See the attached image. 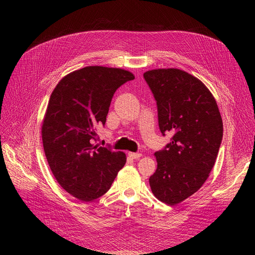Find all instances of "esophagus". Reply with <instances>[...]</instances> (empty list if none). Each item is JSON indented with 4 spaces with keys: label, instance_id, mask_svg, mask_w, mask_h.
Wrapping results in <instances>:
<instances>
[{
    "label": "esophagus",
    "instance_id": "esophagus-1",
    "mask_svg": "<svg viewBox=\"0 0 255 255\" xmlns=\"http://www.w3.org/2000/svg\"><path fill=\"white\" fill-rule=\"evenodd\" d=\"M128 156L129 157H132V158H134V159H137V158H139V157H141L142 156V154L141 153H139V152H129L128 153Z\"/></svg>",
    "mask_w": 255,
    "mask_h": 255
}]
</instances>
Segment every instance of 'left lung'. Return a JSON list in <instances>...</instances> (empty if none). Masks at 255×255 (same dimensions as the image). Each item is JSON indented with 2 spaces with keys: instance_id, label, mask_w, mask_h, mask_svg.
I'll return each instance as SVG.
<instances>
[{
  "instance_id": "obj_1",
  "label": "left lung",
  "mask_w": 255,
  "mask_h": 255,
  "mask_svg": "<svg viewBox=\"0 0 255 255\" xmlns=\"http://www.w3.org/2000/svg\"><path fill=\"white\" fill-rule=\"evenodd\" d=\"M157 105L161 134L171 142L155 152L150 187L159 201L175 205L201 188L218 155L223 125L216 100L199 79L180 69L143 73Z\"/></svg>"
}]
</instances>
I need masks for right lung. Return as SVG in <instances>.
Segmentation results:
<instances>
[{"mask_svg": "<svg viewBox=\"0 0 255 255\" xmlns=\"http://www.w3.org/2000/svg\"><path fill=\"white\" fill-rule=\"evenodd\" d=\"M133 73L89 66L67 74L54 88L42 122L45 157L58 184L81 201L103 196L126 165V153L95 144L115 91Z\"/></svg>", "mask_w": 255, "mask_h": 255, "instance_id": "obj_1", "label": "right lung"}]
</instances>
